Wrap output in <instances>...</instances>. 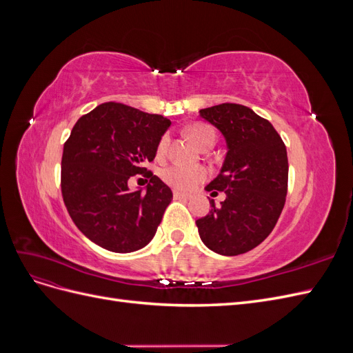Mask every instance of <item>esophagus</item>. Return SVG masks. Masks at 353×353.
I'll list each match as a JSON object with an SVG mask.
<instances>
[{
    "mask_svg": "<svg viewBox=\"0 0 353 353\" xmlns=\"http://www.w3.org/2000/svg\"><path fill=\"white\" fill-rule=\"evenodd\" d=\"M174 197L178 200H190L191 196L187 193H183V191H174Z\"/></svg>",
    "mask_w": 353,
    "mask_h": 353,
    "instance_id": "34e87169",
    "label": "esophagus"
}]
</instances>
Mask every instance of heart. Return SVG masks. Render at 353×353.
<instances>
[{"instance_id": "1", "label": "heart", "mask_w": 353, "mask_h": 353, "mask_svg": "<svg viewBox=\"0 0 353 353\" xmlns=\"http://www.w3.org/2000/svg\"><path fill=\"white\" fill-rule=\"evenodd\" d=\"M188 135L199 147H201L208 140H215L216 134L210 126L196 123L188 130ZM169 145V135L165 134L157 144V153L163 154L168 150ZM162 178L166 184L176 190H193L201 181H205L208 176V170L203 166H185L181 163L169 165L162 169Z\"/></svg>"}]
</instances>
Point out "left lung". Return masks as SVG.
<instances>
[{"label": "left lung", "mask_w": 353, "mask_h": 353, "mask_svg": "<svg viewBox=\"0 0 353 353\" xmlns=\"http://www.w3.org/2000/svg\"><path fill=\"white\" fill-rule=\"evenodd\" d=\"M227 141L219 175L206 187L227 199L196 221L201 241L223 256H237L259 245L274 230L287 196L288 160L279 132L270 121L236 103L201 109ZM218 194V193H216Z\"/></svg>", "instance_id": "1"}]
</instances>
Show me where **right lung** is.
I'll return each instance as SVG.
<instances>
[{
  "label": "right lung",
  "instance_id": "obj_1",
  "mask_svg": "<svg viewBox=\"0 0 353 353\" xmlns=\"http://www.w3.org/2000/svg\"><path fill=\"white\" fill-rule=\"evenodd\" d=\"M168 117L103 103L79 117L63 147L61 196L74 225L100 248L130 253L152 241L172 191L144 163L156 157ZM151 179L145 194L127 179Z\"/></svg>",
  "mask_w": 353,
  "mask_h": 353
}]
</instances>
